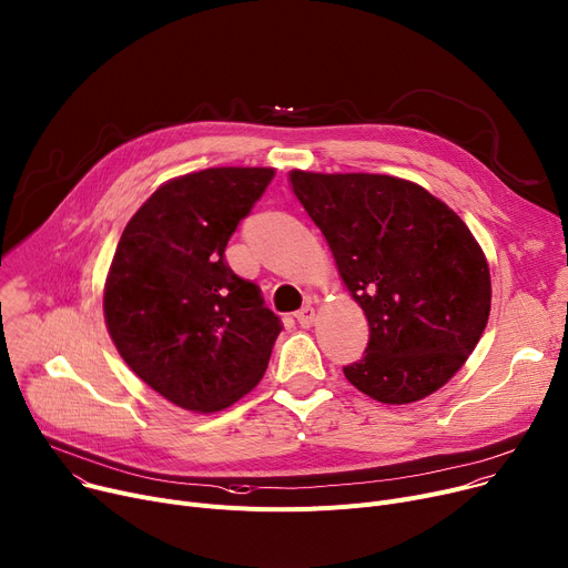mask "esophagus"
<instances>
[{
	"mask_svg": "<svg viewBox=\"0 0 568 568\" xmlns=\"http://www.w3.org/2000/svg\"><path fill=\"white\" fill-rule=\"evenodd\" d=\"M296 322L301 324V326H311L313 322H315V308L313 306H304L301 311H296Z\"/></svg>",
	"mask_w": 568,
	"mask_h": 568,
	"instance_id": "esophagus-1",
	"label": "esophagus"
}]
</instances>
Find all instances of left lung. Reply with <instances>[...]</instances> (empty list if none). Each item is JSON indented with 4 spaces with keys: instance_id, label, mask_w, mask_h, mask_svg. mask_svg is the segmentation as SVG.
Returning a JSON list of instances; mask_svg holds the SVG:
<instances>
[{
    "instance_id": "1",
    "label": "left lung",
    "mask_w": 568,
    "mask_h": 568,
    "mask_svg": "<svg viewBox=\"0 0 568 568\" xmlns=\"http://www.w3.org/2000/svg\"><path fill=\"white\" fill-rule=\"evenodd\" d=\"M292 192L322 231L369 339L347 382L410 404L455 376L486 328L488 262L462 216L425 186L376 173L292 171Z\"/></svg>"
}]
</instances>
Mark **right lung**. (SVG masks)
Returning <instances> with one entry per match:
<instances>
[{
	"label": "right lung",
	"instance_id": "obj_1",
	"mask_svg": "<svg viewBox=\"0 0 568 568\" xmlns=\"http://www.w3.org/2000/svg\"><path fill=\"white\" fill-rule=\"evenodd\" d=\"M274 173L219 166L173 178L128 221L113 253L106 331L139 379L180 408L221 410L267 369L281 320L223 251Z\"/></svg>",
	"mask_w": 568,
	"mask_h": 568
}]
</instances>
